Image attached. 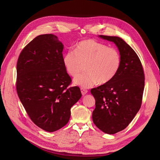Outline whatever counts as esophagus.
I'll return each instance as SVG.
<instances>
[{"mask_svg": "<svg viewBox=\"0 0 160 160\" xmlns=\"http://www.w3.org/2000/svg\"><path fill=\"white\" fill-rule=\"evenodd\" d=\"M80 90H81V92H82V94L83 96L85 95V94L87 93V92H88V91H87L86 89H85V88H80Z\"/></svg>", "mask_w": 160, "mask_h": 160, "instance_id": "1", "label": "esophagus"}]
</instances>
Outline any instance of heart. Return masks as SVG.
I'll use <instances>...</instances> for the list:
<instances>
[{
    "label": "heart",
    "instance_id": "obj_1",
    "mask_svg": "<svg viewBox=\"0 0 160 160\" xmlns=\"http://www.w3.org/2000/svg\"><path fill=\"white\" fill-rule=\"evenodd\" d=\"M62 61L67 73L74 78L86 64L88 73L76 78L74 82L82 87L90 88L98 82L103 85L115 78L120 69L122 56L116 48L94 39H86L76 44L75 52H66Z\"/></svg>",
    "mask_w": 160,
    "mask_h": 160
}]
</instances>
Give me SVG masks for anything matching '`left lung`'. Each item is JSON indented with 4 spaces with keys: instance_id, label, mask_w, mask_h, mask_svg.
Instances as JSON below:
<instances>
[{
    "instance_id": "8db88e82",
    "label": "left lung",
    "mask_w": 160,
    "mask_h": 160,
    "mask_svg": "<svg viewBox=\"0 0 160 160\" xmlns=\"http://www.w3.org/2000/svg\"><path fill=\"white\" fill-rule=\"evenodd\" d=\"M113 42L122 56L120 69L109 82L90 90L96 99L92 120L103 132L114 134L124 130L141 108L144 72L138 54L118 37L99 35Z\"/></svg>"
}]
</instances>
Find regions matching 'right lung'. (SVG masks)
Returning <instances> with one entry per match:
<instances>
[{
  "instance_id": "right-lung-1",
  "label": "right lung",
  "mask_w": 160,
  "mask_h": 160,
  "mask_svg": "<svg viewBox=\"0 0 160 160\" xmlns=\"http://www.w3.org/2000/svg\"><path fill=\"white\" fill-rule=\"evenodd\" d=\"M63 45L52 34L40 35L22 49L17 62L16 90L31 120L47 132L70 120L71 108L80 99L78 87L63 64Z\"/></svg>"
}]
</instances>
